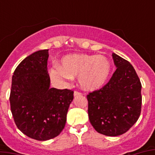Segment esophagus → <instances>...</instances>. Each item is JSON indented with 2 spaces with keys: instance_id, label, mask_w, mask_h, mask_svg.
<instances>
[{
  "instance_id": "esophagus-1",
  "label": "esophagus",
  "mask_w": 155,
  "mask_h": 155,
  "mask_svg": "<svg viewBox=\"0 0 155 155\" xmlns=\"http://www.w3.org/2000/svg\"><path fill=\"white\" fill-rule=\"evenodd\" d=\"M81 95H82V93H81V92H76V91H75V92H74V97H80V96H81Z\"/></svg>"
}]
</instances>
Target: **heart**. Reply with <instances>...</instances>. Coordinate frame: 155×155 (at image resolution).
<instances>
[{
  "instance_id": "heart-1",
  "label": "heart",
  "mask_w": 155,
  "mask_h": 155,
  "mask_svg": "<svg viewBox=\"0 0 155 155\" xmlns=\"http://www.w3.org/2000/svg\"><path fill=\"white\" fill-rule=\"evenodd\" d=\"M111 70L112 65L106 56L73 54L65 55L61 59L60 67L51 68L50 75L58 83H65L73 77H78L80 87L94 91L105 84Z\"/></svg>"
}]
</instances>
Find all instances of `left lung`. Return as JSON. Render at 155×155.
<instances>
[{
	"instance_id": "obj_1",
	"label": "left lung",
	"mask_w": 155,
	"mask_h": 155,
	"mask_svg": "<svg viewBox=\"0 0 155 155\" xmlns=\"http://www.w3.org/2000/svg\"><path fill=\"white\" fill-rule=\"evenodd\" d=\"M117 70L106 85L87 96L88 117L101 134L115 137L127 132L139 118L142 84L127 60L113 53Z\"/></svg>"
}]
</instances>
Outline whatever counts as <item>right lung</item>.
Here are the masks:
<instances>
[{"mask_svg":"<svg viewBox=\"0 0 155 155\" xmlns=\"http://www.w3.org/2000/svg\"><path fill=\"white\" fill-rule=\"evenodd\" d=\"M49 50L23 59L12 77L11 112L17 127L33 139L47 141L63 130L73 91L51 87L47 71Z\"/></svg>","mask_w":155,"mask_h":155,"instance_id":"obj_1","label":"right lung"}]
</instances>
